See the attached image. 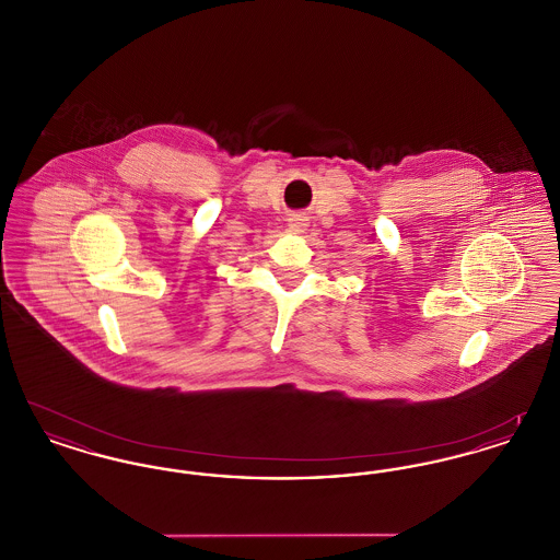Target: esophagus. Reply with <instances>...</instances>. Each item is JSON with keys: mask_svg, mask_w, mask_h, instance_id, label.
<instances>
[{"mask_svg": "<svg viewBox=\"0 0 560 560\" xmlns=\"http://www.w3.org/2000/svg\"><path fill=\"white\" fill-rule=\"evenodd\" d=\"M290 226H292L293 231H304L306 229V218L293 215L292 220H290Z\"/></svg>", "mask_w": 560, "mask_h": 560, "instance_id": "esophagus-1", "label": "esophagus"}]
</instances>
